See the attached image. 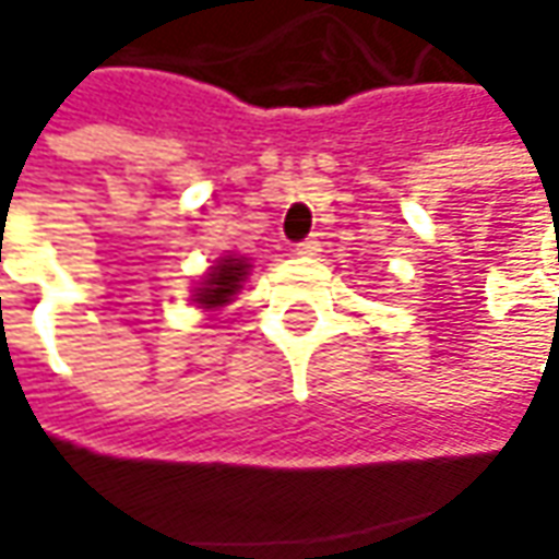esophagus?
Instances as JSON below:
<instances>
[{"label": "esophagus", "mask_w": 559, "mask_h": 559, "mask_svg": "<svg viewBox=\"0 0 559 559\" xmlns=\"http://www.w3.org/2000/svg\"><path fill=\"white\" fill-rule=\"evenodd\" d=\"M295 254H301V258H317V254H320V242H317V239H305V242L295 246Z\"/></svg>", "instance_id": "obj_1"}]
</instances>
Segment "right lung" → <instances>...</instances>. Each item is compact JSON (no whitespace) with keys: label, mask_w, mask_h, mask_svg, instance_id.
<instances>
[{"label":"right lung","mask_w":559,"mask_h":559,"mask_svg":"<svg viewBox=\"0 0 559 559\" xmlns=\"http://www.w3.org/2000/svg\"><path fill=\"white\" fill-rule=\"evenodd\" d=\"M248 273H251V261L248 258H242V254H224V258H217L211 267L204 270V276L195 283L189 301L202 313L221 311V308L236 301V295L248 283Z\"/></svg>","instance_id":"right-lung-1"}]
</instances>
